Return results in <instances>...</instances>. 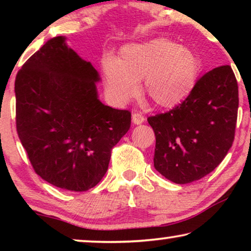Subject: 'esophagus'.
Returning <instances> with one entry per match:
<instances>
[{
    "label": "esophagus",
    "instance_id": "esophagus-1",
    "mask_svg": "<svg viewBox=\"0 0 251 251\" xmlns=\"http://www.w3.org/2000/svg\"><path fill=\"white\" fill-rule=\"evenodd\" d=\"M144 121H145V118H144L142 113H133L132 114L133 125H142Z\"/></svg>",
    "mask_w": 251,
    "mask_h": 251
}]
</instances>
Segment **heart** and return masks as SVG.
I'll return each mask as SVG.
<instances>
[{"label":"heart","mask_w":251,"mask_h":251,"mask_svg":"<svg viewBox=\"0 0 251 251\" xmlns=\"http://www.w3.org/2000/svg\"><path fill=\"white\" fill-rule=\"evenodd\" d=\"M199 60L186 47L155 39L142 44H129L120 51L118 60L102 63L106 90L118 104H126L144 87L154 104L173 108L183 102L197 83Z\"/></svg>","instance_id":"1"}]
</instances>
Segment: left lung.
Wrapping results in <instances>:
<instances>
[{"label": "left lung", "mask_w": 251, "mask_h": 251, "mask_svg": "<svg viewBox=\"0 0 251 251\" xmlns=\"http://www.w3.org/2000/svg\"><path fill=\"white\" fill-rule=\"evenodd\" d=\"M238 107V82L231 66L205 73L181 104L147 119L156 139L155 169L176 184L210 174L232 147Z\"/></svg>", "instance_id": "left-lung-1"}]
</instances>
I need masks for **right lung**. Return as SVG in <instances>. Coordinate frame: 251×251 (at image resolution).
<instances>
[{
	"mask_svg": "<svg viewBox=\"0 0 251 251\" xmlns=\"http://www.w3.org/2000/svg\"><path fill=\"white\" fill-rule=\"evenodd\" d=\"M65 41H48L17 73L16 126L42 179L83 192L104 177L112 149L130 129L131 113L99 100L98 72Z\"/></svg>",
	"mask_w": 251,
	"mask_h": 251,
	"instance_id": "1",
	"label": "right lung"
}]
</instances>
